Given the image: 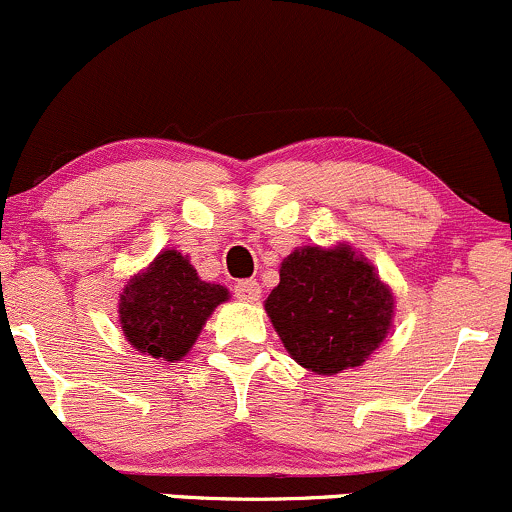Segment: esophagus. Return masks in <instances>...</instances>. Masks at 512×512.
Wrapping results in <instances>:
<instances>
[{
	"label": "esophagus",
	"mask_w": 512,
	"mask_h": 512,
	"mask_svg": "<svg viewBox=\"0 0 512 512\" xmlns=\"http://www.w3.org/2000/svg\"><path fill=\"white\" fill-rule=\"evenodd\" d=\"M234 295H237V300L241 302H256L258 297H261V285H258L256 280H239V283L234 285Z\"/></svg>",
	"instance_id": "obj_1"
}]
</instances>
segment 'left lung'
<instances>
[{"label":"left lung","mask_w":512,"mask_h":512,"mask_svg":"<svg viewBox=\"0 0 512 512\" xmlns=\"http://www.w3.org/2000/svg\"><path fill=\"white\" fill-rule=\"evenodd\" d=\"M266 312L292 360L317 375L363 365L392 329L394 297L348 244L304 246L280 263Z\"/></svg>","instance_id":"1"}]
</instances>
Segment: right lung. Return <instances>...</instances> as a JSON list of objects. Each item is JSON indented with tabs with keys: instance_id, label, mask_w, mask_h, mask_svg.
Wrapping results in <instances>:
<instances>
[{
	"instance_id": "1",
	"label": "right lung",
	"mask_w": 512,
	"mask_h": 512,
	"mask_svg": "<svg viewBox=\"0 0 512 512\" xmlns=\"http://www.w3.org/2000/svg\"><path fill=\"white\" fill-rule=\"evenodd\" d=\"M227 300V287L200 280L188 256L166 249L123 287L118 317L132 348L176 363L193 348L217 304Z\"/></svg>"
}]
</instances>
